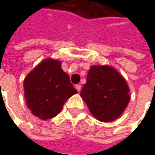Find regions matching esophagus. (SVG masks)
<instances>
[{"label": "esophagus", "instance_id": "1", "mask_svg": "<svg viewBox=\"0 0 155 155\" xmlns=\"http://www.w3.org/2000/svg\"><path fill=\"white\" fill-rule=\"evenodd\" d=\"M75 89H76L78 92H80V91L81 90V85H80V84L75 85Z\"/></svg>", "mask_w": 155, "mask_h": 155}]
</instances>
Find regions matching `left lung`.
I'll list each match as a JSON object with an SVG mask.
<instances>
[{
    "label": "left lung",
    "mask_w": 155,
    "mask_h": 155,
    "mask_svg": "<svg viewBox=\"0 0 155 155\" xmlns=\"http://www.w3.org/2000/svg\"><path fill=\"white\" fill-rule=\"evenodd\" d=\"M81 96L91 114L101 121L117 119L129 102V88L124 78L108 66H92Z\"/></svg>",
    "instance_id": "left-lung-1"
}]
</instances>
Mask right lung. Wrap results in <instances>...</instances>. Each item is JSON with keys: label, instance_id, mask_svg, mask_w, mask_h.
I'll return each mask as SVG.
<instances>
[{"label": "right lung", "instance_id": "obj_1", "mask_svg": "<svg viewBox=\"0 0 155 155\" xmlns=\"http://www.w3.org/2000/svg\"><path fill=\"white\" fill-rule=\"evenodd\" d=\"M61 61L48 59L38 65L24 81L25 100L32 114L41 120L56 116L66 101L76 94Z\"/></svg>", "mask_w": 155, "mask_h": 155}]
</instances>
